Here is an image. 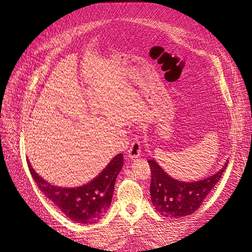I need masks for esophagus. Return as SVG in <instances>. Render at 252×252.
<instances>
[{"label":"esophagus","mask_w":252,"mask_h":252,"mask_svg":"<svg viewBox=\"0 0 252 252\" xmlns=\"http://www.w3.org/2000/svg\"><path fill=\"white\" fill-rule=\"evenodd\" d=\"M141 156V144L138 139H134L128 149V157L131 159L139 158Z\"/></svg>","instance_id":"1"}]
</instances>
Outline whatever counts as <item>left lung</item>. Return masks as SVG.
Segmentation results:
<instances>
[{"label":"left lung","mask_w":252,"mask_h":252,"mask_svg":"<svg viewBox=\"0 0 252 252\" xmlns=\"http://www.w3.org/2000/svg\"><path fill=\"white\" fill-rule=\"evenodd\" d=\"M151 170L150 195L158 212L164 217L180 219L200 208L227 168L228 161L216 174L201 181L183 182L172 179L155 159H148Z\"/></svg>","instance_id":"left-lung-1"}]
</instances>
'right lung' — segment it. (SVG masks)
<instances>
[{"label": "right lung", "instance_id": "add662e5", "mask_svg": "<svg viewBox=\"0 0 252 252\" xmlns=\"http://www.w3.org/2000/svg\"><path fill=\"white\" fill-rule=\"evenodd\" d=\"M123 158L122 154L116 156L96 178L85 185L73 188L49 184L27 163L37 187L56 207L73 222L93 224L110 207L114 184L124 164Z\"/></svg>", "mask_w": 252, "mask_h": 252}]
</instances>
